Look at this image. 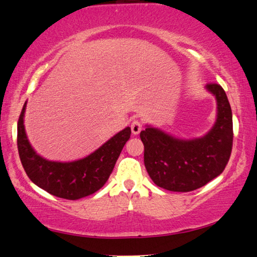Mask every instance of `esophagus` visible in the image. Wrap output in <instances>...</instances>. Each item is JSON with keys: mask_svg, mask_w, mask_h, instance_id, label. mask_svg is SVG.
Listing matches in <instances>:
<instances>
[{"mask_svg": "<svg viewBox=\"0 0 257 257\" xmlns=\"http://www.w3.org/2000/svg\"><path fill=\"white\" fill-rule=\"evenodd\" d=\"M130 127H132V132L134 135H138L143 129V122L141 120H134Z\"/></svg>", "mask_w": 257, "mask_h": 257, "instance_id": "esophagus-1", "label": "esophagus"}]
</instances>
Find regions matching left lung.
I'll return each mask as SVG.
<instances>
[{
	"instance_id": "obj_1",
	"label": "left lung",
	"mask_w": 257,
	"mask_h": 257,
	"mask_svg": "<svg viewBox=\"0 0 257 257\" xmlns=\"http://www.w3.org/2000/svg\"><path fill=\"white\" fill-rule=\"evenodd\" d=\"M207 90L216 96L217 120L201 138L179 139L147 125L141 132L144 163L154 183L174 192H190L220 175L232 148V114L226 92L217 83Z\"/></svg>"
}]
</instances>
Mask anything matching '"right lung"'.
<instances>
[{"label":"right lung","instance_id":"1","mask_svg":"<svg viewBox=\"0 0 257 257\" xmlns=\"http://www.w3.org/2000/svg\"><path fill=\"white\" fill-rule=\"evenodd\" d=\"M26 105L27 102L18 120V151L28 177L48 193L66 200L81 199L100 190L112 173L132 129L127 127L121 130L82 160L51 162L39 156L28 141L23 124Z\"/></svg>","mask_w":257,"mask_h":257}]
</instances>
